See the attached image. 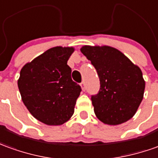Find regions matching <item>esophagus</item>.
Returning a JSON list of instances; mask_svg holds the SVG:
<instances>
[{
	"instance_id": "obj_1",
	"label": "esophagus",
	"mask_w": 158,
	"mask_h": 158,
	"mask_svg": "<svg viewBox=\"0 0 158 158\" xmlns=\"http://www.w3.org/2000/svg\"><path fill=\"white\" fill-rule=\"evenodd\" d=\"M80 86H81V89H82V90H85V82L81 83V84H80Z\"/></svg>"
}]
</instances>
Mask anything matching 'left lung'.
<instances>
[{
	"label": "left lung",
	"instance_id": "8db88e82",
	"mask_svg": "<svg viewBox=\"0 0 158 158\" xmlns=\"http://www.w3.org/2000/svg\"><path fill=\"white\" fill-rule=\"evenodd\" d=\"M98 72L100 90L91 97L98 120L120 125L135 114L144 98L145 81L137 65L117 48L85 45L80 48Z\"/></svg>",
	"mask_w": 158,
	"mask_h": 158
}]
</instances>
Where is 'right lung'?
<instances>
[{"label":"right lung","mask_w":158,"mask_h":158,"mask_svg":"<svg viewBox=\"0 0 158 158\" xmlns=\"http://www.w3.org/2000/svg\"><path fill=\"white\" fill-rule=\"evenodd\" d=\"M73 47L56 46L21 68L18 87L27 110L48 126L62 125L74 113L81 88L72 80L68 60Z\"/></svg>","instance_id":"right-lung-1"}]
</instances>
